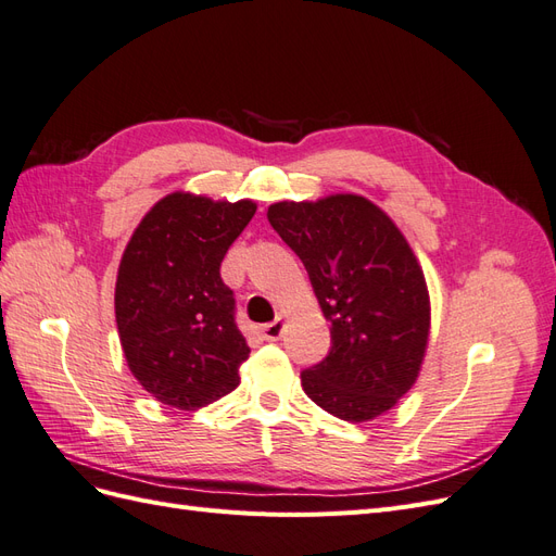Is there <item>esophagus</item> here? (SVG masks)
I'll return each instance as SVG.
<instances>
[{"label":"esophagus","instance_id":"esophagus-1","mask_svg":"<svg viewBox=\"0 0 556 556\" xmlns=\"http://www.w3.org/2000/svg\"><path fill=\"white\" fill-rule=\"evenodd\" d=\"M282 329H285V319L282 317H276L274 323H268L262 327V336L266 341H278L282 336Z\"/></svg>","mask_w":556,"mask_h":556}]
</instances>
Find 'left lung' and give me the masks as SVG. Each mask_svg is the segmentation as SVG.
Masks as SVG:
<instances>
[{"mask_svg": "<svg viewBox=\"0 0 556 556\" xmlns=\"http://www.w3.org/2000/svg\"><path fill=\"white\" fill-rule=\"evenodd\" d=\"M268 223L304 262L331 323L329 355L301 371L304 392L345 422L396 406L429 341V292L408 241L371 201L331 194L280 201Z\"/></svg>", "mask_w": 556, "mask_h": 556, "instance_id": "left-lung-1", "label": "left lung"}]
</instances>
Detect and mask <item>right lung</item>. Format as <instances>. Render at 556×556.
<instances>
[{
  "mask_svg": "<svg viewBox=\"0 0 556 556\" xmlns=\"http://www.w3.org/2000/svg\"><path fill=\"white\" fill-rule=\"evenodd\" d=\"M255 211L248 199L166 194L123 252L117 333L134 378L166 406L197 410L237 390L250 348L220 264Z\"/></svg>",
  "mask_w": 556,
  "mask_h": 556,
  "instance_id": "add662e5",
  "label": "right lung"
}]
</instances>
